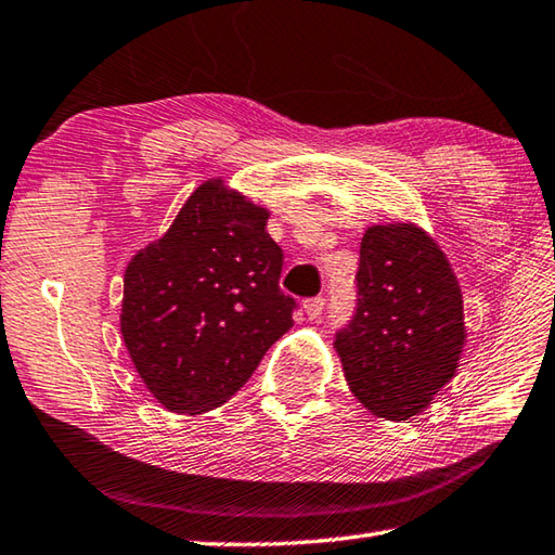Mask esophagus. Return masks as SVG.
<instances>
[{"label": "esophagus", "mask_w": 555, "mask_h": 555, "mask_svg": "<svg viewBox=\"0 0 555 555\" xmlns=\"http://www.w3.org/2000/svg\"><path fill=\"white\" fill-rule=\"evenodd\" d=\"M323 307H326V297H311V299H305V311H307V317L309 319H317V317H321V311H323Z\"/></svg>", "instance_id": "obj_1"}]
</instances>
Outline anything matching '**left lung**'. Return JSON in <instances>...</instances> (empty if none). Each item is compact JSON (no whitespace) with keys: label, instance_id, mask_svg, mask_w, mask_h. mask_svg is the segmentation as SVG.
Returning <instances> with one entry per match:
<instances>
[{"label":"left lung","instance_id":"obj_1","mask_svg":"<svg viewBox=\"0 0 555 555\" xmlns=\"http://www.w3.org/2000/svg\"><path fill=\"white\" fill-rule=\"evenodd\" d=\"M354 287L352 317L336 331L345 376L372 413L408 421L456 372L462 289L442 250L411 224L367 229Z\"/></svg>","mask_w":555,"mask_h":555}]
</instances>
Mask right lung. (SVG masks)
<instances>
[{
    "mask_svg": "<svg viewBox=\"0 0 555 555\" xmlns=\"http://www.w3.org/2000/svg\"><path fill=\"white\" fill-rule=\"evenodd\" d=\"M268 212L219 181L188 197L169 232L125 270L120 331L142 382L173 413L242 389L299 305L280 289Z\"/></svg>",
    "mask_w": 555,
    "mask_h": 555,
    "instance_id": "obj_1",
    "label": "right lung"
}]
</instances>
